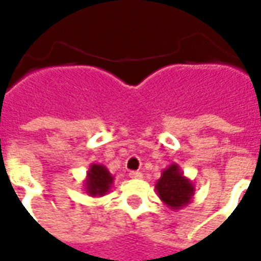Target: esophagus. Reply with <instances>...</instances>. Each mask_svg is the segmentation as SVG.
Instances as JSON below:
<instances>
[{
	"mask_svg": "<svg viewBox=\"0 0 261 261\" xmlns=\"http://www.w3.org/2000/svg\"><path fill=\"white\" fill-rule=\"evenodd\" d=\"M128 176H130L131 179H141L142 173L141 172H136V170H133V172H130V173H128Z\"/></svg>",
	"mask_w": 261,
	"mask_h": 261,
	"instance_id": "obj_1",
	"label": "esophagus"
}]
</instances>
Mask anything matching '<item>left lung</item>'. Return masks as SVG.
<instances>
[{
	"mask_svg": "<svg viewBox=\"0 0 261 261\" xmlns=\"http://www.w3.org/2000/svg\"><path fill=\"white\" fill-rule=\"evenodd\" d=\"M155 189L159 198L170 210H181L186 207L187 204H190L196 192L193 181L183 175L177 164L169 165L162 170Z\"/></svg>",
	"mask_w": 261,
	"mask_h": 261,
	"instance_id": "1",
	"label": "left lung"
}]
</instances>
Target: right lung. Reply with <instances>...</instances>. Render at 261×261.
I'll list each match as a JSON object with an SVG mask.
<instances>
[{
  "instance_id": "1",
  "label": "right lung",
  "mask_w": 261,
  "mask_h": 261,
  "mask_svg": "<svg viewBox=\"0 0 261 261\" xmlns=\"http://www.w3.org/2000/svg\"><path fill=\"white\" fill-rule=\"evenodd\" d=\"M113 181L114 177L106 166L100 164H92L89 166V170L86 172L84 189L88 196L103 197L110 192Z\"/></svg>"
}]
</instances>
